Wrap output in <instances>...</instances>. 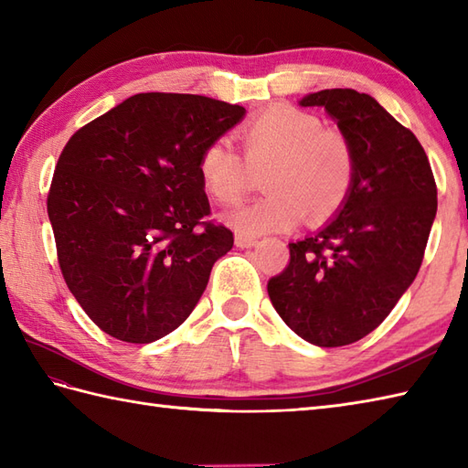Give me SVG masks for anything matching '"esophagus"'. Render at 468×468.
<instances>
[{
  "label": "esophagus",
  "mask_w": 468,
  "mask_h": 468,
  "mask_svg": "<svg viewBox=\"0 0 468 468\" xmlns=\"http://www.w3.org/2000/svg\"><path fill=\"white\" fill-rule=\"evenodd\" d=\"M255 243H257L255 237L243 235V233H237V235H235V245L241 247V250H247V247H253Z\"/></svg>",
  "instance_id": "34e87169"
}]
</instances>
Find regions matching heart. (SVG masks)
<instances>
[{"mask_svg":"<svg viewBox=\"0 0 468 468\" xmlns=\"http://www.w3.org/2000/svg\"><path fill=\"white\" fill-rule=\"evenodd\" d=\"M243 156L227 138H215L198 156V176L217 203L233 205L265 173L270 193L229 215L237 231H287L310 213L324 221L340 208L356 178L352 141L322 118L292 104H275L239 128Z\"/></svg>","mask_w":468,"mask_h":468,"instance_id":"obj_1","label":"heart"}]
</instances>
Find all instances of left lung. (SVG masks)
I'll list each match as a JSON object with an SVG mask.
<instances>
[{
    "instance_id": "8db88e82",
    "label": "left lung",
    "mask_w": 468,
    "mask_h": 468,
    "mask_svg": "<svg viewBox=\"0 0 468 468\" xmlns=\"http://www.w3.org/2000/svg\"><path fill=\"white\" fill-rule=\"evenodd\" d=\"M352 141L356 178L322 231L290 243V263L267 282L282 320L305 342L347 346L374 332L422 265L436 215L434 175L419 138L372 96L332 88L305 96Z\"/></svg>"
}]
</instances>
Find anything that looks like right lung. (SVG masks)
Masks as SVG:
<instances>
[{
    "mask_svg": "<svg viewBox=\"0 0 468 468\" xmlns=\"http://www.w3.org/2000/svg\"><path fill=\"white\" fill-rule=\"evenodd\" d=\"M243 106L197 94L126 98L66 143L48 193L59 271L108 335L151 344L181 325L233 233L208 221L198 156Z\"/></svg>",
    "mask_w": 468,
    "mask_h": 468,
    "instance_id": "add662e5",
    "label": "right lung"
}]
</instances>
